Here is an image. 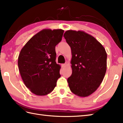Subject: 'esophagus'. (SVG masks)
<instances>
[{
  "label": "esophagus",
  "instance_id": "1",
  "mask_svg": "<svg viewBox=\"0 0 123 123\" xmlns=\"http://www.w3.org/2000/svg\"><path fill=\"white\" fill-rule=\"evenodd\" d=\"M67 65V63H65V64H63L62 65V68H65L66 67V66Z\"/></svg>",
  "mask_w": 123,
  "mask_h": 123
}]
</instances>
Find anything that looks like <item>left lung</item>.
<instances>
[{
    "mask_svg": "<svg viewBox=\"0 0 123 123\" xmlns=\"http://www.w3.org/2000/svg\"><path fill=\"white\" fill-rule=\"evenodd\" d=\"M63 36L71 49L72 74L67 81L71 92L85 97L97 89L105 77L107 53L92 36L83 31L68 30Z\"/></svg>",
    "mask_w": 123,
    "mask_h": 123,
    "instance_id": "8db88e82",
    "label": "left lung"
}]
</instances>
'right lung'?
Returning a JSON list of instances; mask_svg holds the SVG:
<instances>
[{"mask_svg":"<svg viewBox=\"0 0 123 123\" xmlns=\"http://www.w3.org/2000/svg\"><path fill=\"white\" fill-rule=\"evenodd\" d=\"M64 31L44 29L33 36L20 51L18 66L25 85L36 95L51 92L61 77V67L55 62V46Z\"/></svg>","mask_w":123,"mask_h":123,"instance_id":"1","label":"right lung"}]
</instances>
